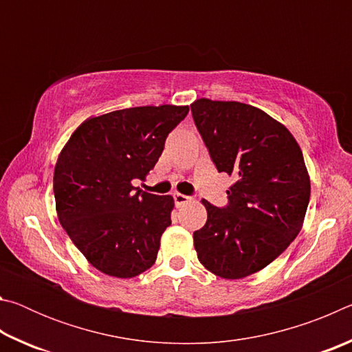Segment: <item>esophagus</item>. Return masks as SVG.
<instances>
[{
  "instance_id": "1",
  "label": "esophagus",
  "mask_w": 352,
  "mask_h": 352,
  "mask_svg": "<svg viewBox=\"0 0 352 352\" xmlns=\"http://www.w3.org/2000/svg\"><path fill=\"white\" fill-rule=\"evenodd\" d=\"M174 200H175V205L177 206H182V205H184V204H188V201L190 200L188 195H184V194H180V192H175L174 194Z\"/></svg>"
}]
</instances>
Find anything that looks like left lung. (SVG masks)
<instances>
[{"mask_svg":"<svg viewBox=\"0 0 352 352\" xmlns=\"http://www.w3.org/2000/svg\"><path fill=\"white\" fill-rule=\"evenodd\" d=\"M190 111L217 170L236 178L226 206L201 200L208 219L194 231L195 252L214 275L245 278L300 233L311 197L305 158L289 130L253 105L204 98Z\"/></svg>","mask_w":352,"mask_h":352,"instance_id":"8db88e82","label":"left lung"}]
</instances>
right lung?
I'll list each match as a JSON object with an SVG mask.
<instances>
[{
  "instance_id": "obj_1",
  "label": "right lung",
  "mask_w": 352,
  "mask_h": 352,
  "mask_svg": "<svg viewBox=\"0 0 352 352\" xmlns=\"http://www.w3.org/2000/svg\"><path fill=\"white\" fill-rule=\"evenodd\" d=\"M189 107H133L88 118L54 170L57 216L69 239L105 275L133 278L153 265L174 199L133 186L162 157Z\"/></svg>"
}]
</instances>
